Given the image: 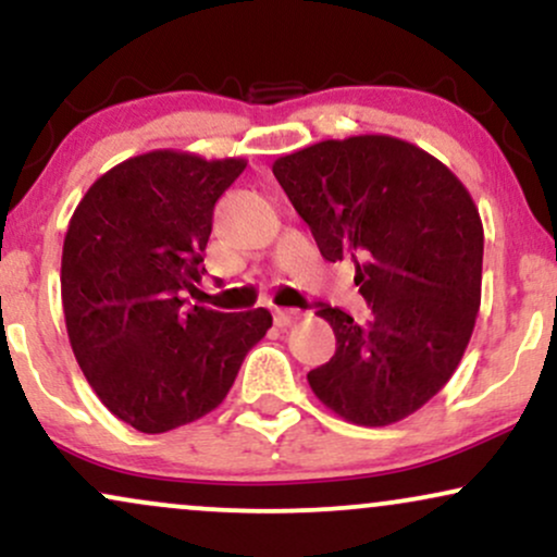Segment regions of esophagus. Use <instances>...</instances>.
I'll list each match as a JSON object with an SVG mask.
<instances>
[{"mask_svg":"<svg viewBox=\"0 0 557 557\" xmlns=\"http://www.w3.org/2000/svg\"><path fill=\"white\" fill-rule=\"evenodd\" d=\"M296 319H300L298 309H274V322H277V327H287V324H293Z\"/></svg>","mask_w":557,"mask_h":557,"instance_id":"obj_1","label":"esophagus"}]
</instances>
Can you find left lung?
<instances>
[{
    "label": "left lung",
    "mask_w": 557,
    "mask_h": 557,
    "mask_svg": "<svg viewBox=\"0 0 557 557\" xmlns=\"http://www.w3.org/2000/svg\"><path fill=\"white\" fill-rule=\"evenodd\" d=\"M274 177L327 261L350 257L369 324L319 304L335 356L309 385L330 411L387 426L434 398L463 359L482 304L484 230L466 185L393 136L319 140Z\"/></svg>",
    "instance_id": "obj_1"
}]
</instances>
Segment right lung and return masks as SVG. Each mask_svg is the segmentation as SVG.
<instances>
[{"instance_id":"1","label":"right lung","mask_w":557,"mask_h":557,"mask_svg":"<svg viewBox=\"0 0 557 557\" xmlns=\"http://www.w3.org/2000/svg\"><path fill=\"white\" fill-rule=\"evenodd\" d=\"M246 159L159 149L96 181L70 216L62 309L78 367L133 430L159 434L214 411L248 350L272 327L267 309H185L212 235L214 203Z\"/></svg>"}]
</instances>
